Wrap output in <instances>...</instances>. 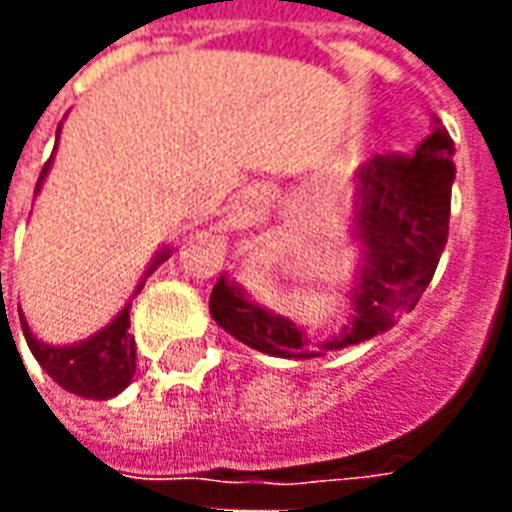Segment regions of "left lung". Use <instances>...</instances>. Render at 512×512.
<instances>
[{
  "instance_id": "obj_1",
  "label": "left lung",
  "mask_w": 512,
  "mask_h": 512,
  "mask_svg": "<svg viewBox=\"0 0 512 512\" xmlns=\"http://www.w3.org/2000/svg\"><path fill=\"white\" fill-rule=\"evenodd\" d=\"M452 153L447 128L436 123L411 156L378 153L359 167L356 233L365 244V268L354 293V321L337 340L323 343V351L365 343L417 307L450 233ZM211 315L255 351L285 359L315 356L296 323L252 304L224 277L211 293Z\"/></svg>"
}]
</instances>
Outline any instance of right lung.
<instances>
[{
    "label": "right lung",
    "instance_id": "right-lung-1",
    "mask_svg": "<svg viewBox=\"0 0 512 512\" xmlns=\"http://www.w3.org/2000/svg\"><path fill=\"white\" fill-rule=\"evenodd\" d=\"M51 158L43 164V172H40L38 189L43 183V175L49 172ZM167 260V252H161L156 257V263H164ZM150 268V271H153ZM128 307L115 321L109 323L106 329L84 340L79 345H68V348H54V345L38 343L32 332H29L27 321L21 315V329H24V337H27L29 351L35 354V359L40 362V367L49 373L62 389H68L73 395L93 397V400H106V397H115L117 392H123L134 376L136 370V348L134 337L128 332Z\"/></svg>",
    "mask_w": 512,
    "mask_h": 512
}]
</instances>
